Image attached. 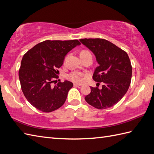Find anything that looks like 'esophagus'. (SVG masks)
Here are the masks:
<instances>
[{
	"instance_id": "1",
	"label": "esophagus",
	"mask_w": 154,
	"mask_h": 154,
	"mask_svg": "<svg viewBox=\"0 0 154 154\" xmlns=\"http://www.w3.org/2000/svg\"><path fill=\"white\" fill-rule=\"evenodd\" d=\"M74 85L75 86V87H78V88H82V85H80V84H74Z\"/></svg>"
}]
</instances>
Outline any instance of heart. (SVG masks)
<instances>
[{"label":"heart","instance_id":"b5f03b06","mask_svg":"<svg viewBox=\"0 0 154 154\" xmlns=\"http://www.w3.org/2000/svg\"><path fill=\"white\" fill-rule=\"evenodd\" d=\"M90 54V52L85 50H82L80 52V55H84V54ZM84 77V74L79 72H72L71 73H70L68 76H67L68 79H69L70 80H71L73 82H75V83H78V84H81L83 82Z\"/></svg>","mask_w":154,"mask_h":154}]
</instances>
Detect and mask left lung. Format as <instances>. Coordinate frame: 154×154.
<instances>
[{
  "instance_id": "8db88e82",
  "label": "left lung",
  "mask_w": 154,
  "mask_h": 154,
  "mask_svg": "<svg viewBox=\"0 0 154 154\" xmlns=\"http://www.w3.org/2000/svg\"><path fill=\"white\" fill-rule=\"evenodd\" d=\"M96 57L99 66L93 79L102 82V88L91 87V93L85 100L97 109H106L118 103L125 95L131 84L132 66L125 51L109 41L102 38L80 40Z\"/></svg>"
}]
</instances>
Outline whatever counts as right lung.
Segmentation results:
<instances>
[{
  "label": "right lung",
  "instance_id": "add662e5",
  "mask_svg": "<svg viewBox=\"0 0 154 154\" xmlns=\"http://www.w3.org/2000/svg\"><path fill=\"white\" fill-rule=\"evenodd\" d=\"M80 44L78 40H45L34 46L21 60L19 70L21 88L25 98L36 109L51 112L63 105L73 84L69 81L51 84L58 78L57 70L65 55Z\"/></svg>",
  "mask_w": 154,
  "mask_h": 154
}]
</instances>
